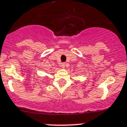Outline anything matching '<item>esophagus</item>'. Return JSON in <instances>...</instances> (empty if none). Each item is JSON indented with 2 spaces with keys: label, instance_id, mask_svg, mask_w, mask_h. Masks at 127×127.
Here are the masks:
<instances>
[{
  "label": "esophagus",
  "instance_id": "1",
  "mask_svg": "<svg viewBox=\"0 0 127 127\" xmlns=\"http://www.w3.org/2000/svg\"><path fill=\"white\" fill-rule=\"evenodd\" d=\"M65 63H62V64H61V67L62 68H64L65 67Z\"/></svg>",
  "mask_w": 127,
  "mask_h": 127
}]
</instances>
